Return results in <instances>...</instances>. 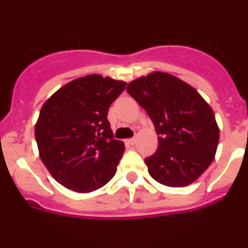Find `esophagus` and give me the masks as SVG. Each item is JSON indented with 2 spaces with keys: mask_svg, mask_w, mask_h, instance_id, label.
I'll list each match as a JSON object with an SVG mask.
<instances>
[{
  "mask_svg": "<svg viewBox=\"0 0 248 248\" xmlns=\"http://www.w3.org/2000/svg\"><path fill=\"white\" fill-rule=\"evenodd\" d=\"M135 143H137V139H135V138H131V139L126 140V144H129V145H134Z\"/></svg>",
  "mask_w": 248,
  "mask_h": 248,
  "instance_id": "obj_1",
  "label": "esophagus"
}]
</instances>
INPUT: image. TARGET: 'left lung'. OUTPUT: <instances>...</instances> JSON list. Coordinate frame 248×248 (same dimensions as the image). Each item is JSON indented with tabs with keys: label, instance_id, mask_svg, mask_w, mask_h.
Instances as JSON below:
<instances>
[{
	"label": "left lung",
	"instance_id": "8db88e82",
	"mask_svg": "<svg viewBox=\"0 0 248 248\" xmlns=\"http://www.w3.org/2000/svg\"><path fill=\"white\" fill-rule=\"evenodd\" d=\"M156 130L159 146L146 157L150 176L170 187L196 181L215 159L220 129L214 110L199 92L164 72H151L128 84Z\"/></svg>",
	"mask_w": 248,
	"mask_h": 248
}]
</instances>
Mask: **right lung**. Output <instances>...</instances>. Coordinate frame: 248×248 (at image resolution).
I'll return each instance as SVG.
<instances>
[{
  "instance_id": "add662e5",
  "label": "right lung",
  "mask_w": 248,
  "mask_h": 248,
  "mask_svg": "<svg viewBox=\"0 0 248 248\" xmlns=\"http://www.w3.org/2000/svg\"><path fill=\"white\" fill-rule=\"evenodd\" d=\"M125 85L88 74L61 87L42 105L34 126L39 157L67 189L95 191L117 172L125 146L113 139L107 117Z\"/></svg>"
}]
</instances>
